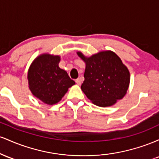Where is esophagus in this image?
<instances>
[{"label": "esophagus", "instance_id": "obj_1", "mask_svg": "<svg viewBox=\"0 0 159 159\" xmlns=\"http://www.w3.org/2000/svg\"><path fill=\"white\" fill-rule=\"evenodd\" d=\"M75 82H76V84H77L78 85H81V79H80V78H77V79L75 80Z\"/></svg>", "mask_w": 159, "mask_h": 159}]
</instances>
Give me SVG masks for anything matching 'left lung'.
Masks as SVG:
<instances>
[{"label": "left lung", "instance_id": "obj_1", "mask_svg": "<svg viewBox=\"0 0 159 159\" xmlns=\"http://www.w3.org/2000/svg\"><path fill=\"white\" fill-rule=\"evenodd\" d=\"M77 54L85 63L81 90L94 105L112 106L126 94L130 83L127 66L114 52L102 51L90 57Z\"/></svg>", "mask_w": 159, "mask_h": 159}]
</instances>
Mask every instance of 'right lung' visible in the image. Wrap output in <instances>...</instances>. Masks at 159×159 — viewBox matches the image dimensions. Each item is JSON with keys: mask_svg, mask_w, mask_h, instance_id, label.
<instances>
[{"mask_svg": "<svg viewBox=\"0 0 159 159\" xmlns=\"http://www.w3.org/2000/svg\"><path fill=\"white\" fill-rule=\"evenodd\" d=\"M60 61L59 55L44 53L36 57L27 72L32 94L48 105L59 102L69 87L75 84L64 69L60 68Z\"/></svg>", "mask_w": 159, "mask_h": 159, "instance_id": "add662e5", "label": "right lung"}]
</instances>
